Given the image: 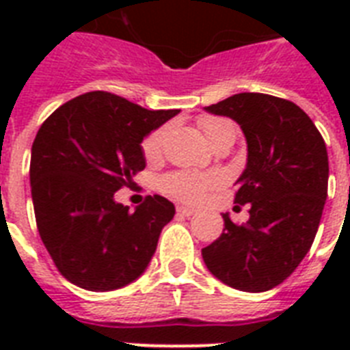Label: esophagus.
<instances>
[{
    "mask_svg": "<svg viewBox=\"0 0 350 350\" xmlns=\"http://www.w3.org/2000/svg\"><path fill=\"white\" fill-rule=\"evenodd\" d=\"M176 213L180 214V216H183V218H189V216H192V214H194V211L189 207H178L176 208Z\"/></svg>",
    "mask_w": 350,
    "mask_h": 350,
    "instance_id": "34e87169",
    "label": "esophagus"
}]
</instances>
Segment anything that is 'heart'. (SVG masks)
Here are the masks:
<instances>
[{"label":"heart","instance_id":"heart-1","mask_svg":"<svg viewBox=\"0 0 350 350\" xmlns=\"http://www.w3.org/2000/svg\"><path fill=\"white\" fill-rule=\"evenodd\" d=\"M200 129H202L203 136L211 145L214 142H218L219 137H224L225 134H234V126L230 125L227 120L221 118L205 116L200 120ZM169 126H159L156 131H152L145 137L143 142V154L147 159H158L163 150L165 137H167ZM218 183V176L214 174H198V172H172L161 178L159 187L161 191L170 194V196L183 200V202H198L203 196V192L208 191L211 187Z\"/></svg>","mask_w":350,"mask_h":350}]
</instances>
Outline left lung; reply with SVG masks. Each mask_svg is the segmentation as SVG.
<instances>
[{
	"label": "left lung",
	"mask_w": 350,
	"mask_h": 350,
	"mask_svg": "<svg viewBox=\"0 0 350 350\" xmlns=\"http://www.w3.org/2000/svg\"><path fill=\"white\" fill-rule=\"evenodd\" d=\"M205 111L243 132L247 165L234 203H249L250 218L236 225L224 214V234L202 249L203 261L229 287L271 291L301 263L318 232L329 181L325 142L296 103L276 96L241 92Z\"/></svg>",
	"instance_id": "1"
}]
</instances>
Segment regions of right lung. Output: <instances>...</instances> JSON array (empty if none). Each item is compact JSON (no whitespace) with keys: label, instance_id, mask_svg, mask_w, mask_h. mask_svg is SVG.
Here are the masks:
<instances>
[{"label":"right lung","instance_id":"right-lung-1","mask_svg":"<svg viewBox=\"0 0 350 350\" xmlns=\"http://www.w3.org/2000/svg\"><path fill=\"white\" fill-rule=\"evenodd\" d=\"M178 114L96 90L67 101L41 125L30 152L36 224L70 283L105 293L147 271L174 205L156 194L132 213L114 194L145 169L143 139Z\"/></svg>","mask_w":350,"mask_h":350}]
</instances>
